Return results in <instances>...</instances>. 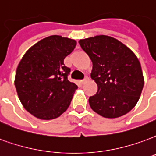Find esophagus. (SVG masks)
I'll list each match as a JSON object with an SVG mask.
<instances>
[{"mask_svg": "<svg viewBox=\"0 0 156 156\" xmlns=\"http://www.w3.org/2000/svg\"><path fill=\"white\" fill-rule=\"evenodd\" d=\"M88 80H89V78H88V77H87V76H86V77L84 78V79H83V80L81 81V83L82 84H85L87 81H88Z\"/></svg>", "mask_w": 156, "mask_h": 156, "instance_id": "34e87169", "label": "esophagus"}]
</instances>
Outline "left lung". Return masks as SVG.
<instances>
[{
  "label": "left lung",
  "instance_id": "1",
  "mask_svg": "<svg viewBox=\"0 0 156 156\" xmlns=\"http://www.w3.org/2000/svg\"><path fill=\"white\" fill-rule=\"evenodd\" d=\"M93 63L91 78L98 92L88 101L95 112L106 118L125 115L139 100L144 86L140 63L128 47L107 35L79 40Z\"/></svg>",
  "mask_w": 156,
  "mask_h": 156
}]
</instances>
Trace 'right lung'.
<instances>
[{
  "label": "right lung",
  "mask_w": 156,
  "mask_h": 156,
  "mask_svg": "<svg viewBox=\"0 0 156 156\" xmlns=\"http://www.w3.org/2000/svg\"><path fill=\"white\" fill-rule=\"evenodd\" d=\"M74 40L51 35L32 46L17 67L15 86L25 110L42 120L57 118L68 109L78 86L69 81L64 58Z\"/></svg>",
  "instance_id": "right-lung-1"
}]
</instances>
